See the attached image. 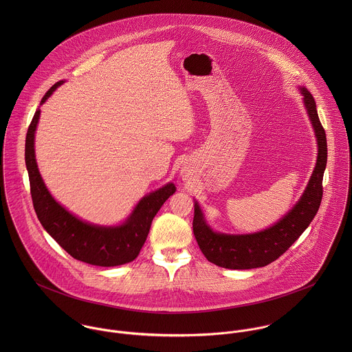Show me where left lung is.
<instances>
[{"label":"left lung","instance_id":"8db88e82","mask_svg":"<svg viewBox=\"0 0 352 352\" xmlns=\"http://www.w3.org/2000/svg\"><path fill=\"white\" fill-rule=\"evenodd\" d=\"M302 101L317 140V160L300 201L272 226L248 234H228L212 230L197 201L194 234L201 253L215 265L229 270H251L275 261L287 251L316 217L322 198V176L327 166V137L311 94L300 87Z\"/></svg>","mask_w":352,"mask_h":352}]
</instances>
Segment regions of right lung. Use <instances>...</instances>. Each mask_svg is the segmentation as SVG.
I'll use <instances>...</instances> for the list:
<instances>
[{
    "label": "right lung",
    "instance_id": "right-lung-1",
    "mask_svg": "<svg viewBox=\"0 0 352 352\" xmlns=\"http://www.w3.org/2000/svg\"><path fill=\"white\" fill-rule=\"evenodd\" d=\"M65 81L54 84L41 105ZM41 118L36 109L25 138V165L30 177L35 212L51 237L74 258L99 267H115L133 261L142 250L151 230V221L165 201L176 192L173 183L145 195L124 222L113 226L95 225L76 217L54 199L47 190L35 157V131Z\"/></svg>",
    "mask_w": 352,
    "mask_h": 352
}]
</instances>
